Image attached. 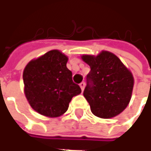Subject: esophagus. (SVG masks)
Returning a JSON list of instances; mask_svg holds the SVG:
<instances>
[{
	"label": "esophagus",
	"instance_id": "esophagus-1",
	"mask_svg": "<svg viewBox=\"0 0 151 151\" xmlns=\"http://www.w3.org/2000/svg\"><path fill=\"white\" fill-rule=\"evenodd\" d=\"M80 87H81V89H82V91H83L84 90V88H85V82H82L80 84Z\"/></svg>",
	"mask_w": 151,
	"mask_h": 151
}]
</instances>
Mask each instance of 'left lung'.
Masks as SVG:
<instances>
[{"label":"left lung","instance_id":"1","mask_svg":"<svg viewBox=\"0 0 151 151\" xmlns=\"http://www.w3.org/2000/svg\"><path fill=\"white\" fill-rule=\"evenodd\" d=\"M91 67L83 95L95 116L111 118L126 108L133 87L132 73L113 53L103 51L97 56H82Z\"/></svg>","mask_w":151,"mask_h":151}]
</instances>
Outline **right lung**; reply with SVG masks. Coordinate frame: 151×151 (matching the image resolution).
<instances>
[{
    "label": "right lung",
    "mask_w": 151,
    "mask_h": 151,
    "mask_svg": "<svg viewBox=\"0 0 151 151\" xmlns=\"http://www.w3.org/2000/svg\"><path fill=\"white\" fill-rule=\"evenodd\" d=\"M68 57L52 50L28 63L23 71L25 95L31 108L49 117L64 114L82 90L66 67Z\"/></svg>",
    "instance_id": "obj_1"
}]
</instances>
